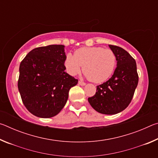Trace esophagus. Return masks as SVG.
I'll return each mask as SVG.
<instances>
[{
	"mask_svg": "<svg viewBox=\"0 0 158 158\" xmlns=\"http://www.w3.org/2000/svg\"><path fill=\"white\" fill-rule=\"evenodd\" d=\"M79 84L81 85H85V83L84 81H79Z\"/></svg>",
	"mask_w": 158,
	"mask_h": 158,
	"instance_id": "esophagus-1",
	"label": "esophagus"
}]
</instances>
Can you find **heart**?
I'll return each mask as SVG.
<instances>
[{"mask_svg":"<svg viewBox=\"0 0 158 158\" xmlns=\"http://www.w3.org/2000/svg\"><path fill=\"white\" fill-rule=\"evenodd\" d=\"M66 70L72 76L78 74L82 68L84 77L94 83L105 81L114 73L116 66V56L110 49L100 47H82L67 54Z\"/></svg>","mask_w":158,"mask_h":158,"instance_id":"b5f03b06","label":"heart"}]
</instances>
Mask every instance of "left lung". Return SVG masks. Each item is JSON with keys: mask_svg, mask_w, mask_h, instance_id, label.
I'll return each instance as SVG.
<instances>
[{"mask_svg": "<svg viewBox=\"0 0 158 158\" xmlns=\"http://www.w3.org/2000/svg\"><path fill=\"white\" fill-rule=\"evenodd\" d=\"M116 56L117 67L108 81L97 85L95 94L88 100L99 113L113 115L123 111L132 101L137 86V64L127 51L109 45Z\"/></svg>", "mask_w": 158, "mask_h": 158, "instance_id": "1", "label": "left lung"}]
</instances>
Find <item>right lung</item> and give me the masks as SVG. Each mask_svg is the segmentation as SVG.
<instances>
[{
	"label": "right lung",
	"instance_id": "add662e5",
	"mask_svg": "<svg viewBox=\"0 0 158 158\" xmlns=\"http://www.w3.org/2000/svg\"><path fill=\"white\" fill-rule=\"evenodd\" d=\"M64 47L61 44L37 47L20 63L19 91L26 108L37 117L57 115L66 104L69 89L78 83L65 72Z\"/></svg>",
	"mask_w": 158,
	"mask_h": 158
}]
</instances>
